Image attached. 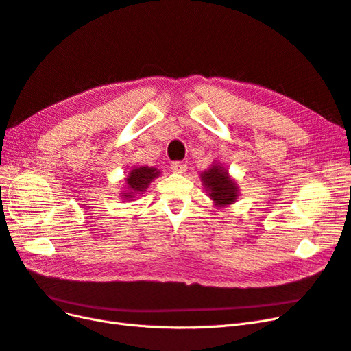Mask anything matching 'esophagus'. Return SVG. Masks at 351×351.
I'll return each instance as SVG.
<instances>
[{"label":"esophagus","instance_id":"obj_1","mask_svg":"<svg viewBox=\"0 0 351 351\" xmlns=\"http://www.w3.org/2000/svg\"><path fill=\"white\" fill-rule=\"evenodd\" d=\"M171 171L173 173H177V174H183V173H186V169H187V165L186 164H183V162H180V161H174L173 164H171Z\"/></svg>","mask_w":351,"mask_h":351}]
</instances>
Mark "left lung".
Returning <instances> with one entry per match:
<instances>
[{"mask_svg":"<svg viewBox=\"0 0 351 351\" xmlns=\"http://www.w3.org/2000/svg\"><path fill=\"white\" fill-rule=\"evenodd\" d=\"M200 180L204 183L206 193L218 208L234 204L239 197L237 183L230 177L227 169L219 162H214L206 171L202 173Z\"/></svg>","mask_w":351,"mask_h":351,"instance_id":"left-lung-1","label":"left lung"}]
</instances>
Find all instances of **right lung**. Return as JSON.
<instances>
[{"instance_id":"add662e5","label":"right lung","mask_w":351,"mask_h":351,"mask_svg":"<svg viewBox=\"0 0 351 351\" xmlns=\"http://www.w3.org/2000/svg\"><path fill=\"white\" fill-rule=\"evenodd\" d=\"M159 174V169L154 168V167H136L133 168L132 171L129 173L125 178V190L124 193H121L124 200H129L136 197V195H142L143 192H146L147 186L151 184L152 180H155Z\"/></svg>"}]
</instances>
